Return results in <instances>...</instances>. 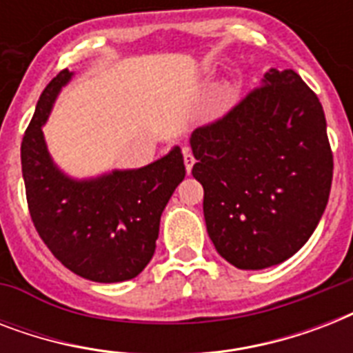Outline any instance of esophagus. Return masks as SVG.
I'll use <instances>...</instances> for the list:
<instances>
[{
	"instance_id": "1",
	"label": "esophagus",
	"mask_w": 353,
	"mask_h": 353,
	"mask_svg": "<svg viewBox=\"0 0 353 353\" xmlns=\"http://www.w3.org/2000/svg\"><path fill=\"white\" fill-rule=\"evenodd\" d=\"M183 159H185V168H187V172L190 174V170H192L194 163H196V159H194L192 152L188 148H183Z\"/></svg>"
}]
</instances>
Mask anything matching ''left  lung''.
<instances>
[{
	"label": "left lung",
	"mask_w": 353,
	"mask_h": 353,
	"mask_svg": "<svg viewBox=\"0 0 353 353\" xmlns=\"http://www.w3.org/2000/svg\"><path fill=\"white\" fill-rule=\"evenodd\" d=\"M190 146L207 232L227 262L271 268L310 240L328 205L334 154L319 97L293 69L265 73Z\"/></svg>",
	"instance_id": "1"
}]
</instances>
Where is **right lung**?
Returning a JSON list of instances; mask_svg holds the SVG:
<instances>
[{"label":"right lung","mask_w":353,"mask_h":353,"mask_svg":"<svg viewBox=\"0 0 353 353\" xmlns=\"http://www.w3.org/2000/svg\"><path fill=\"white\" fill-rule=\"evenodd\" d=\"M71 73L46 85L21 141V172L30 220L69 271L93 282L135 279L155 252L161 214L185 177L181 150L139 170L73 181L52 165L41 124Z\"/></svg>","instance_id":"obj_1"}]
</instances>
